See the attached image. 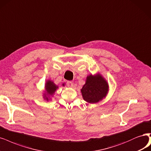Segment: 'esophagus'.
Listing matches in <instances>:
<instances>
[{"label":"esophagus","instance_id":"1","mask_svg":"<svg viewBox=\"0 0 151 151\" xmlns=\"http://www.w3.org/2000/svg\"><path fill=\"white\" fill-rule=\"evenodd\" d=\"M67 85L68 87H72L73 86V82H72V81H67Z\"/></svg>","mask_w":151,"mask_h":151}]
</instances>
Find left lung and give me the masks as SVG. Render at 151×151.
Segmentation results:
<instances>
[{
    "instance_id": "left-lung-1",
    "label": "left lung",
    "mask_w": 151,
    "mask_h": 151,
    "mask_svg": "<svg viewBox=\"0 0 151 151\" xmlns=\"http://www.w3.org/2000/svg\"><path fill=\"white\" fill-rule=\"evenodd\" d=\"M81 91L84 101L90 104L97 103L107 96L109 85L99 74L94 76L91 74L87 77L86 84Z\"/></svg>"
}]
</instances>
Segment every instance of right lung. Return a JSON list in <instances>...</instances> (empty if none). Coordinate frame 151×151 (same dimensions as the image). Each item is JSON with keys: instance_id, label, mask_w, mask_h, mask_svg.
Instances as JSON below:
<instances>
[{"instance_id": "obj_1", "label": "right lung", "mask_w": 151, "mask_h": 151, "mask_svg": "<svg viewBox=\"0 0 151 151\" xmlns=\"http://www.w3.org/2000/svg\"><path fill=\"white\" fill-rule=\"evenodd\" d=\"M58 86H56L54 82L51 81L50 80L47 81L45 85V93L44 94V99L47 101L50 100V97L52 96L54 93H55V91L58 89Z\"/></svg>"}]
</instances>
